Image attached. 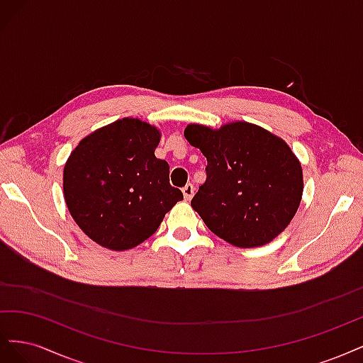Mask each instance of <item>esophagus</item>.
<instances>
[{
	"label": "esophagus",
	"mask_w": 363,
	"mask_h": 363,
	"mask_svg": "<svg viewBox=\"0 0 363 363\" xmlns=\"http://www.w3.org/2000/svg\"><path fill=\"white\" fill-rule=\"evenodd\" d=\"M183 196H184V200H191L192 196H194V191H195V188H194V184L192 183H188L186 186H183Z\"/></svg>",
	"instance_id": "1"
}]
</instances>
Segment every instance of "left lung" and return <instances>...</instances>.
<instances>
[{"instance_id": "obj_1", "label": "left lung", "mask_w": 363, "mask_h": 363, "mask_svg": "<svg viewBox=\"0 0 363 363\" xmlns=\"http://www.w3.org/2000/svg\"><path fill=\"white\" fill-rule=\"evenodd\" d=\"M184 138L207 159V179L191 206L212 233L252 248L288 227L301 201L303 171L286 142L248 123L191 124Z\"/></svg>"}]
</instances>
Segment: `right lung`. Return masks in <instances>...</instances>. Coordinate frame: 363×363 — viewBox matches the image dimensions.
<instances>
[{
  "mask_svg": "<svg viewBox=\"0 0 363 363\" xmlns=\"http://www.w3.org/2000/svg\"><path fill=\"white\" fill-rule=\"evenodd\" d=\"M160 133L124 118L84 138L65 164L63 192L83 232L104 248L123 251L156 233L183 200L169 183V164L155 150Z\"/></svg>",
  "mask_w": 363,
  "mask_h": 363,
  "instance_id": "obj_1",
  "label": "right lung"
}]
</instances>
